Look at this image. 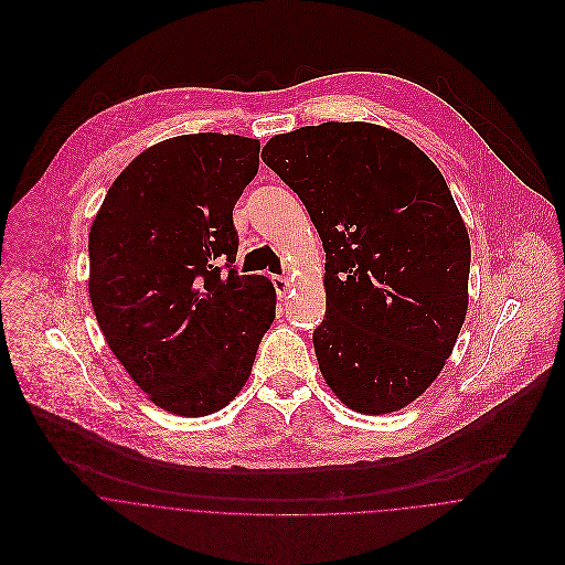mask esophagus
<instances>
[{
	"mask_svg": "<svg viewBox=\"0 0 565 565\" xmlns=\"http://www.w3.org/2000/svg\"><path fill=\"white\" fill-rule=\"evenodd\" d=\"M271 282H274V287H276L278 298H285V296H287V291L291 289V282H289V278H285V276H274V278H271Z\"/></svg>",
	"mask_w": 565,
	"mask_h": 565,
	"instance_id": "1",
	"label": "esophagus"
}]
</instances>
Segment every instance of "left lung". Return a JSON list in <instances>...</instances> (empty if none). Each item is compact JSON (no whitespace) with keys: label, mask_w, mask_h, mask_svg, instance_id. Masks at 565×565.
Returning <instances> with one entry per match:
<instances>
[{"label":"left lung","mask_w":565,"mask_h":565,"mask_svg":"<svg viewBox=\"0 0 565 565\" xmlns=\"http://www.w3.org/2000/svg\"><path fill=\"white\" fill-rule=\"evenodd\" d=\"M260 159L322 239L326 316L313 345L326 385L365 415L404 408L439 376L468 313L470 237L441 171L365 121L276 135Z\"/></svg>","instance_id":"8db88e82"}]
</instances>
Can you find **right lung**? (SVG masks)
<instances>
[{
  "label": "right lung",
  "mask_w": 565,
  "mask_h": 565,
  "mask_svg": "<svg viewBox=\"0 0 565 565\" xmlns=\"http://www.w3.org/2000/svg\"><path fill=\"white\" fill-rule=\"evenodd\" d=\"M258 150L256 139L220 132L161 141L117 175L88 233V296L106 343L175 415L231 403L276 318L269 278L233 265V209Z\"/></svg>",
  "instance_id": "1"
}]
</instances>
